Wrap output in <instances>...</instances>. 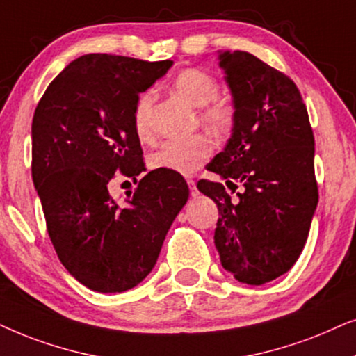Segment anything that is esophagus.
<instances>
[{"mask_svg":"<svg viewBox=\"0 0 356 356\" xmlns=\"http://www.w3.org/2000/svg\"><path fill=\"white\" fill-rule=\"evenodd\" d=\"M187 184H188V188H191V195L192 197H197L198 195V191H197V184H195V181H187Z\"/></svg>","mask_w":356,"mask_h":356,"instance_id":"esophagus-1","label":"esophagus"}]
</instances>
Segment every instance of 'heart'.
Masks as SVG:
<instances>
[{"mask_svg": "<svg viewBox=\"0 0 356 356\" xmlns=\"http://www.w3.org/2000/svg\"><path fill=\"white\" fill-rule=\"evenodd\" d=\"M174 89L193 107H203L202 122L215 131H225L233 122V111L226 102L215 101L220 91L218 81L202 70H184L174 81ZM153 106V94L143 92L138 97L134 112V127L140 138L149 135V112ZM211 154V143L207 136L193 135L187 138L168 140L149 154L151 169L172 170L181 175L195 174Z\"/></svg>", "mask_w": 356, "mask_h": 356, "instance_id": "b5f03b06", "label": "heart"}]
</instances>
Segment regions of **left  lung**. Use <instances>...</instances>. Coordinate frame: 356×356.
I'll return each instance as SVG.
<instances>
[{
	"label": "left lung",
	"mask_w": 356,
	"mask_h": 356,
	"mask_svg": "<svg viewBox=\"0 0 356 356\" xmlns=\"http://www.w3.org/2000/svg\"><path fill=\"white\" fill-rule=\"evenodd\" d=\"M233 97V129L200 181L220 218L215 245L241 283L264 285L286 273L302 252L319 193L314 135L296 84L248 51H218Z\"/></svg>",
	"instance_id": "obj_1"
}]
</instances>
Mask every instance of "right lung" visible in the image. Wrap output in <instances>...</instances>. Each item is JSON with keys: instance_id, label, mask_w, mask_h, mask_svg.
I'll return each mask as SVG.
<instances>
[{"instance_id": "add662e5", "label": "right lung", "mask_w": 356, "mask_h": 356, "mask_svg": "<svg viewBox=\"0 0 356 356\" xmlns=\"http://www.w3.org/2000/svg\"><path fill=\"white\" fill-rule=\"evenodd\" d=\"M174 61L88 54L49 84L32 120V181L60 262L89 290L122 293L156 265L170 225L188 200L181 174L151 170L122 203L113 174L145 169L134 127L140 94Z\"/></svg>"}]
</instances>
